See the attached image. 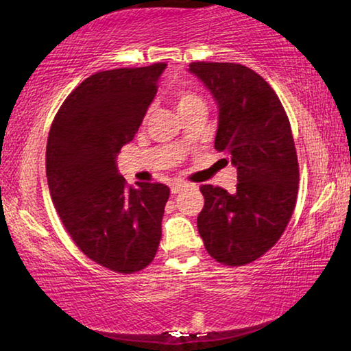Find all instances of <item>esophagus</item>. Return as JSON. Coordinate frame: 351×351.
I'll return each mask as SVG.
<instances>
[{
	"label": "esophagus",
	"mask_w": 351,
	"mask_h": 351,
	"mask_svg": "<svg viewBox=\"0 0 351 351\" xmlns=\"http://www.w3.org/2000/svg\"><path fill=\"white\" fill-rule=\"evenodd\" d=\"M187 187H190L187 182H175L173 186H171V193L176 195V193L182 192V190H184V189H187Z\"/></svg>",
	"instance_id": "esophagus-1"
}]
</instances>
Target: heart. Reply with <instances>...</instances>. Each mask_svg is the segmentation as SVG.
Segmentation results:
<instances>
[{
    "mask_svg": "<svg viewBox=\"0 0 351 351\" xmlns=\"http://www.w3.org/2000/svg\"><path fill=\"white\" fill-rule=\"evenodd\" d=\"M176 106L180 111H184L193 106H204V100L195 91L182 90L176 93Z\"/></svg>",
    "mask_w": 351,
    "mask_h": 351,
    "instance_id": "1",
    "label": "heart"
}]
</instances>
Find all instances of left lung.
<instances>
[{"label":"left lung","instance_id":"obj_1","mask_svg":"<svg viewBox=\"0 0 351 351\" xmlns=\"http://www.w3.org/2000/svg\"><path fill=\"white\" fill-rule=\"evenodd\" d=\"M189 71L219 108L215 150L237 167V190L204 184L197 224L218 263L241 266L276 245L293 215L299 162L289 119L263 77L237 63L193 62Z\"/></svg>","mask_w":351,"mask_h":351}]
</instances>
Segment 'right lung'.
Instances as JSON below:
<instances>
[{
	"label": "right lung",
	"mask_w": 351,
	"mask_h": 351,
	"mask_svg": "<svg viewBox=\"0 0 351 351\" xmlns=\"http://www.w3.org/2000/svg\"><path fill=\"white\" fill-rule=\"evenodd\" d=\"M165 66L90 75L64 99L47 136V186L64 229L88 258L121 274L147 268L162 235L170 189L128 186L116 158L138 133Z\"/></svg>",
	"instance_id": "1"
}]
</instances>
